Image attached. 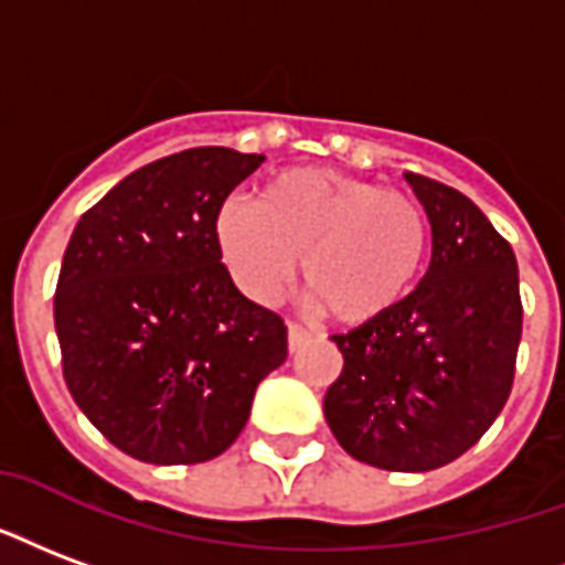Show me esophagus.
Instances as JSON below:
<instances>
[{"label": "esophagus", "mask_w": 565, "mask_h": 565, "mask_svg": "<svg viewBox=\"0 0 565 565\" xmlns=\"http://www.w3.org/2000/svg\"><path fill=\"white\" fill-rule=\"evenodd\" d=\"M305 341H311V332H308V329H302V326L290 323V329H287V344H290V350H299Z\"/></svg>", "instance_id": "1"}]
</instances>
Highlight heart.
Instances as JSON below:
<instances>
[{
  "instance_id": "1",
  "label": "heart",
  "mask_w": 565,
  "mask_h": 565,
  "mask_svg": "<svg viewBox=\"0 0 565 565\" xmlns=\"http://www.w3.org/2000/svg\"><path fill=\"white\" fill-rule=\"evenodd\" d=\"M221 257L239 290L271 305L287 290L296 260L305 284L338 323L365 326L392 315L416 287L428 257V215L413 194L299 167L269 179L257 209L224 203L215 221Z\"/></svg>"
}]
</instances>
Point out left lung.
Returning a JSON list of instances; mask_svg holds the SVG:
<instances>
[{"label":"left lung","mask_w":565,"mask_h":565,"mask_svg":"<svg viewBox=\"0 0 565 565\" xmlns=\"http://www.w3.org/2000/svg\"><path fill=\"white\" fill-rule=\"evenodd\" d=\"M431 221L428 271L392 315L335 335L344 367L323 413L347 455L425 473L461 458L509 401L521 344L512 245L482 209L407 173Z\"/></svg>","instance_id":"8db88e82"}]
</instances>
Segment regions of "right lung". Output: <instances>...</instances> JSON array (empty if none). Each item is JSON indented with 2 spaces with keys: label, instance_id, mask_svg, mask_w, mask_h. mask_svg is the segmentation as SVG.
<instances>
[{
  "label": "right lung",
  "instance_id": "obj_1",
  "mask_svg": "<svg viewBox=\"0 0 565 565\" xmlns=\"http://www.w3.org/2000/svg\"><path fill=\"white\" fill-rule=\"evenodd\" d=\"M263 154L198 146L134 170L83 212L53 299L71 398L146 463H200L239 437L287 326L236 290L215 221Z\"/></svg>",
  "mask_w": 565,
  "mask_h": 565
}]
</instances>
